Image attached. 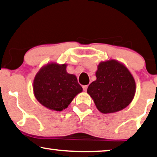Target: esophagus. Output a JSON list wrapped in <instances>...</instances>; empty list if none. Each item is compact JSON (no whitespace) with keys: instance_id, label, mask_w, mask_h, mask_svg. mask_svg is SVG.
Segmentation results:
<instances>
[{"instance_id":"1","label":"esophagus","mask_w":157,"mask_h":157,"mask_svg":"<svg viewBox=\"0 0 157 157\" xmlns=\"http://www.w3.org/2000/svg\"><path fill=\"white\" fill-rule=\"evenodd\" d=\"M87 87H88V85H84V86H82V88H83L84 91H87Z\"/></svg>"}]
</instances>
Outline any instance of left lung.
<instances>
[{"label":"left lung","mask_w":157,"mask_h":157,"mask_svg":"<svg viewBox=\"0 0 157 157\" xmlns=\"http://www.w3.org/2000/svg\"><path fill=\"white\" fill-rule=\"evenodd\" d=\"M95 75L96 80L89 85L87 92L101 113L121 111L133 100L136 82L123 63L114 59L100 62Z\"/></svg>","instance_id":"left-lung-1"}]
</instances>
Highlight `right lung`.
I'll use <instances>...</instances> for the list:
<instances>
[{
	"label": "right lung",
	"mask_w": 157,
	"mask_h": 157,
	"mask_svg": "<svg viewBox=\"0 0 157 157\" xmlns=\"http://www.w3.org/2000/svg\"><path fill=\"white\" fill-rule=\"evenodd\" d=\"M67 64L51 62L35 75L33 89L36 100L52 111L66 109L75 97L82 92L75 75L67 73Z\"/></svg>",
	"instance_id": "add662e5"
}]
</instances>
